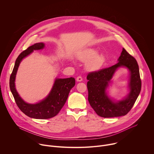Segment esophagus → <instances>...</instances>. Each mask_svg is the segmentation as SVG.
Returning <instances> with one entry per match:
<instances>
[{"label":"esophagus","instance_id":"esophagus-1","mask_svg":"<svg viewBox=\"0 0 154 154\" xmlns=\"http://www.w3.org/2000/svg\"><path fill=\"white\" fill-rule=\"evenodd\" d=\"M76 80H77V82H82V81L83 80V79H82V77L81 76H79V77H77Z\"/></svg>","mask_w":154,"mask_h":154}]
</instances>
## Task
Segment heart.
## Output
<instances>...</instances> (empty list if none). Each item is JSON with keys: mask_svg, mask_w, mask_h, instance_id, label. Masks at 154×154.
<instances>
[{"mask_svg": "<svg viewBox=\"0 0 154 154\" xmlns=\"http://www.w3.org/2000/svg\"><path fill=\"white\" fill-rule=\"evenodd\" d=\"M98 51L94 48H88L85 49L79 54V59L87 62L86 69L90 71H96L99 70L105 61V57L102 54H97Z\"/></svg>", "mask_w": 154, "mask_h": 154, "instance_id": "b5f03b06", "label": "heart"}]
</instances>
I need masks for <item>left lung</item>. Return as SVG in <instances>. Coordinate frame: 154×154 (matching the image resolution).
<instances>
[{"mask_svg": "<svg viewBox=\"0 0 154 154\" xmlns=\"http://www.w3.org/2000/svg\"><path fill=\"white\" fill-rule=\"evenodd\" d=\"M118 63L111 67L91 72L87 75L88 101L97 115L103 118H114L127 115L133 107L141 88L138 64L135 58L122 49ZM124 66L130 71V92L123 100L113 102L107 96L106 89L115 71Z\"/></svg>", "mask_w": 154, "mask_h": 154, "instance_id": "1", "label": "left lung"}]
</instances>
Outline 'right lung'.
Returning <instances> with one entry per match:
<instances>
[{"label":"right lung","mask_w":154,"mask_h":154,"mask_svg":"<svg viewBox=\"0 0 154 154\" xmlns=\"http://www.w3.org/2000/svg\"><path fill=\"white\" fill-rule=\"evenodd\" d=\"M44 47V43H36L21 52L16 60L10 78V90L19 108L29 117L40 119H46L55 116L64 106L71 90L75 84V79L73 77L57 79L49 94L40 102L35 104L27 103L20 98L16 90L14 84L19 64L22 60L33 51L42 49Z\"/></svg>","instance_id":"obj_1"}]
</instances>
